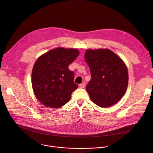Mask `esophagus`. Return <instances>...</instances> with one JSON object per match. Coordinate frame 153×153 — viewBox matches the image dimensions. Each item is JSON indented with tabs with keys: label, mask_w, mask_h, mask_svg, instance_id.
<instances>
[{
	"label": "esophagus",
	"mask_w": 153,
	"mask_h": 153,
	"mask_svg": "<svg viewBox=\"0 0 153 153\" xmlns=\"http://www.w3.org/2000/svg\"><path fill=\"white\" fill-rule=\"evenodd\" d=\"M85 85H86V83L85 82H83V83H82L79 85V87H80V88H84L85 87Z\"/></svg>",
	"instance_id": "esophagus-1"
}]
</instances>
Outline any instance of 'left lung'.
<instances>
[{
  "mask_svg": "<svg viewBox=\"0 0 153 153\" xmlns=\"http://www.w3.org/2000/svg\"><path fill=\"white\" fill-rule=\"evenodd\" d=\"M85 62L90 67L91 79L86 91L99 106L116 104L124 96L128 83V73L122 60L109 50H88Z\"/></svg>",
  "mask_w": 153,
  "mask_h": 153,
  "instance_id": "1",
  "label": "left lung"
}]
</instances>
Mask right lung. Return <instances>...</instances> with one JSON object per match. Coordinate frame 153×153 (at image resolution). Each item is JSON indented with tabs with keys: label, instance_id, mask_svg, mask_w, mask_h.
<instances>
[{
	"label": "right lung",
	"instance_id": "add662e5",
	"mask_svg": "<svg viewBox=\"0 0 153 153\" xmlns=\"http://www.w3.org/2000/svg\"><path fill=\"white\" fill-rule=\"evenodd\" d=\"M79 54L77 49L58 48L36 60L32 71V86L35 96L43 105L58 108L70 100L78 85L68 66Z\"/></svg>",
	"mask_w": 153,
	"mask_h": 153
}]
</instances>
